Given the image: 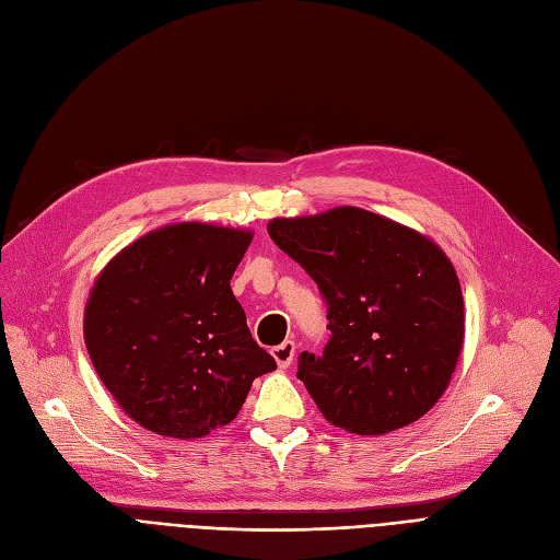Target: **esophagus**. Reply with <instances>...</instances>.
I'll return each mask as SVG.
<instances>
[{"instance_id": "obj_1", "label": "esophagus", "mask_w": 560, "mask_h": 560, "mask_svg": "<svg viewBox=\"0 0 560 560\" xmlns=\"http://www.w3.org/2000/svg\"><path fill=\"white\" fill-rule=\"evenodd\" d=\"M272 355H275V360H277V365H279V368H288V365L293 363V355H295V341L285 339L283 345H279V347H275V349H272Z\"/></svg>"}]
</instances>
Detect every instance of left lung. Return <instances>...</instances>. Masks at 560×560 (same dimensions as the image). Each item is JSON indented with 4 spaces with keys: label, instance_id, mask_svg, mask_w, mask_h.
Masks as SVG:
<instances>
[{
    "label": "left lung",
    "instance_id": "1",
    "mask_svg": "<svg viewBox=\"0 0 560 560\" xmlns=\"http://www.w3.org/2000/svg\"><path fill=\"white\" fill-rule=\"evenodd\" d=\"M267 232L328 304L330 341L298 363L323 417L355 435L419 421L446 390L465 335L460 283L444 250L358 207L275 219Z\"/></svg>",
    "mask_w": 560,
    "mask_h": 560
}]
</instances>
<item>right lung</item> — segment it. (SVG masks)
Here are the masks:
<instances>
[{
  "label": "right lung",
  "mask_w": 560,
  "mask_h": 560,
  "mask_svg": "<svg viewBox=\"0 0 560 560\" xmlns=\"http://www.w3.org/2000/svg\"><path fill=\"white\" fill-rule=\"evenodd\" d=\"M248 230L172 223L114 256L93 283L83 337L95 372L132 421L195 440L237 417L254 378L277 370L230 279Z\"/></svg>",
  "instance_id": "obj_1"
}]
</instances>
